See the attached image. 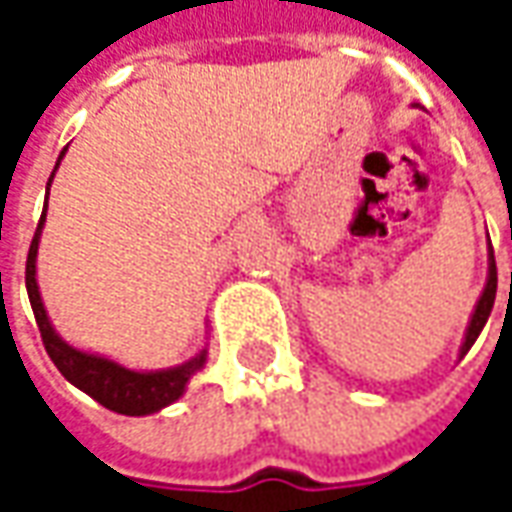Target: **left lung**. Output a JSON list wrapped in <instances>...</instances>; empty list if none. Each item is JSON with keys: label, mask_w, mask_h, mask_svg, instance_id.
Instances as JSON below:
<instances>
[{"label": "left lung", "mask_w": 512, "mask_h": 512, "mask_svg": "<svg viewBox=\"0 0 512 512\" xmlns=\"http://www.w3.org/2000/svg\"><path fill=\"white\" fill-rule=\"evenodd\" d=\"M487 245H490V239H487ZM493 302H496V259H493V247H487V282H484L482 296H479V302H476L473 313H470V322H467V330H464L462 347H459V359H464L467 350H470L473 342L479 339V333H482L484 325H487V319H490Z\"/></svg>", "instance_id": "obj_1"}]
</instances>
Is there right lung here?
Listing matches in <instances>:
<instances>
[{
    "mask_svg": "<svg viewBox=\"0 0 512 512\" xmlns=\"http://www.w3.org/2000/svg\"><path fill=\"white\" fill-rule=\"evenodd\" d=\"M65 153H68V148L59 153L56 168L50 173L48 196L53 176L59 170V162L65 159ZM48 196H45V210H42V219H39L36 233H33V242H30L28 265H25V287H28L30 307H33V316H36V325H39V333H42V342H45L50 362L59 367V373L73 387H79L82 393H88L90 399H96L102 407H108L113 413H122V416H150V413L165 410L168 404L185 396L190 379L205 367L207 342L187 362L162 367V370H133V367H125V364L110 359V356L90 353V350H82V347H73L70 342H65L56 333L53 322H50L45 302H42V293H39V282H36V256H39V239H42V230H45V219H48Z\"/></svg>",
    "mask_w": 512,
    "mask_h": 512,
    "instance_id": "add662e5",
    "label": "right lung"
}]
</instances>
